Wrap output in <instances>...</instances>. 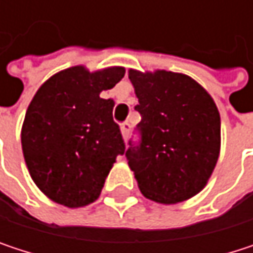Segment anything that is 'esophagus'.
<instances>
[{"label":"esophagus","instance_id":"34e87169","mask_svg":"<svg viewBox=\"0 0 253 253\" xmlns=\"http://www.w3.org/2000/svg\"><path fill=\"white\" fill-rule=\"evenodd\" d=\"M122 134H123L125 139L128 137V134H130V125L128 123H123L122 125Z\"/></svg>","mask_w":253,"mask_h":253}]
</instances>
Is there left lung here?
Returning a JSON list of instances; mask_svg holds the SVG:
<instances>
[{"mask_svg":"<svg viewBox=\"0 0 253 253\" xmlns=\"http://www.w3.org/2000/svg\"><path fill=\"white\" fill-rule=\"evenodd\" d=\"M139 104L140 140L126 151L142 195L158 204L199 193L220 155L221 122L211 95L192 77L128 70Z\"/></svg>","mask_w":253,"mask_h":253,"instance_id":"1","label":"left lung"}]
</instances>
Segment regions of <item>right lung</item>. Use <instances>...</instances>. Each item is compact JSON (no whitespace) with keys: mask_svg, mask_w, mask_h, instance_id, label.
<instances>
[{"mask_svg":"<svg viewBox=\"0 0 253 253\" xmlns=\"http://www.w3.org/2000/svg\"><path fill=\"white\" fill-rule=\"evenodd\" d=\"M123 67L83 66L49 77L35 93L22 127L32 180L51 201L79 208L99 198L125 140L113 120V99L101 98L125 76Z\"/></svg>","mask_w":253,"mask_h":253,"instance_id":"right-lung-1","label":"right lung"}]
</instances>
